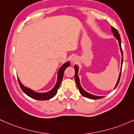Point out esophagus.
Returning a JSON list of instances; mask_svg holds the SVG:
<instances>
[{
    "mask_svg": "<svg viewBox=\"0 0 134 134\" xmlns=\"http://www.w3.org/2000/svg\"><path fill=\"white\" fill-rule=\"evenodd\" d=\"M76 61H77V58H76V57H75V56L72 57V58L71 59V61L72 63H75L76 62Z\"/></svg>",
    "mask_w": 134,
    "mask_h": 134,
    "instance_id": "34e87169",
    "label": "esophagus"
}]
</instances>
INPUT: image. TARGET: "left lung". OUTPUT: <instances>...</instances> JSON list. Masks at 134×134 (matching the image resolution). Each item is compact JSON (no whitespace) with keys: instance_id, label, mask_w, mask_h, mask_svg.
I'll return each mask as SVG.
<instances>
[{"instance_id":"left-lung-1","label":"left lung","mask_w":134,"mask_h":134,"mask_svg":"<svg viewBox=\"0 0 134 134\" xmlns=\"http://www.w3.org/2000/svg\"><path fill=\"white\" fill-rule=\"evenodd\" d=\"M111 31H112L114 37H115V38H116L117 40H118V43H119L120 51H121V55H122V58H121V71H120L119 77H118V81H117V83H116V84L115 88H114V89H115L116 87H117V85H118V83H119V81H120V76H121V68H122V64H123V52H122V49H121V38H120L119 33H118V31H117L115 28H113V26H111ZM74 68H75V82H76V85H77V87H78V88H79V90L80 92V94H82V95L83 96H84V97H87V98H88V99H100V98H102V97H103V96H97L92 95V94H91L90 93L84 91V90L83 89V88H82V86L80 85V79H79V76H78V73H79V66H78L77 65H75Z\"/></svg>"}]
</instances>
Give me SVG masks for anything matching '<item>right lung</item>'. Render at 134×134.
<instances>
[{
    "mask_svg": "<svg viewBox=\"0 0 134 134\" xmlns=\"http://www.w3.org/2000/svg\"><path fill=\"white\" fill-rule=\"evenodd\" d=\"M70 65V63L69 61L65 63L64 64H63L61 66V68H59V71L58 72V79H57L56 83H55V86L53 87L52 90H51L50 91L47 92H43V93H40V92H35L32 90H31L30 88H28L24 86L21 83V82H20L19 79L18 82L19 84V86H20L21 88L22 89V91L24 92L25 94H26L27 96L30 97L31 98L35 99L37 100H49L50 99L52 98L53 97L56 95L57 92H58V88H59L60 85H61V82H62L63 77V74H64V71H65L66 68L67 67H68Z\"/></svg>",
    "mask_w": 134,
    "mask_h": 134,
    "instance_id": "obj_1",
    "label": "right lung"
}]
</instances>
